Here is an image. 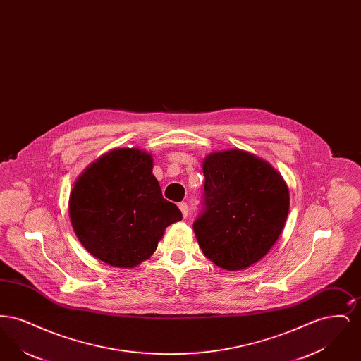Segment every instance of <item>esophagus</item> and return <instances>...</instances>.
Instances as JSON below:
<instances>
[{"label":"esophagus","instance_id":"34e87169","mask_svg":"<svg viewBox=\"0 0 361 361\" xmlns=\"http://www.w3.org/2000/svg\"><path fill=\"white\" fill-rule=\"evenodd\" d=\"M178 208L181 209L183 216H184V218H187V216H188V204H187L185 202H183V203H180V204H178Z\"/></svg>","mask_w":361,"mask_h":361}]
</instances>
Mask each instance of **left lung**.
Here are the masks:
<instances>
[{
    "instance_id": "1",
    "label": "left lung",
    "mask_w": 361,
    "mask_h": 361,
    "mask_svg": "<svg viewBox=\"0 0 361 361\" xmlns=\"http://www.w3.org/2000/svg\"><path fill=\"white\" fill-rule=\"evenodd\" d=\"M193 231L204 256L227 271L250 267L275 245L290 209L283 177L242 150L208 155Z\"/></svg>"
}]
</instances>
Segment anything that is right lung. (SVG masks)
<instances>
[{"mask_svg": "<svg viewBox=\"0 0 361 361\" xmlns=\"http://www.w3.org/2000/svg\"><path fill=\"white\" fill-rule=\"evenodd\" d=\"M70 221L86 250L104 262L133 268L157 249L178 207L162 196L152 157L119 149L92 164L70 195Z\"/></svg>", "mask_w": 361, "mask_h": 361, "instance_id": "obj_1", "label": "right lung"}]
</instances>
